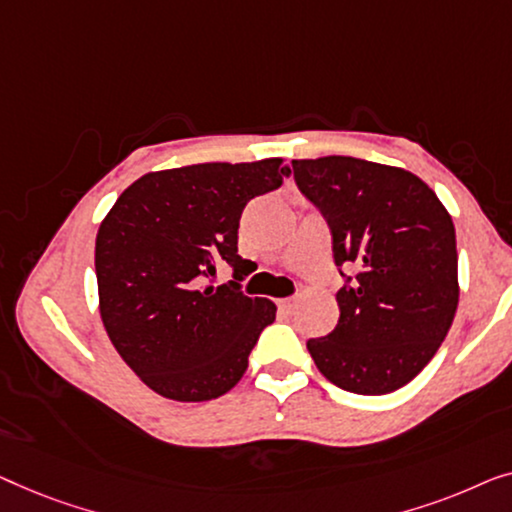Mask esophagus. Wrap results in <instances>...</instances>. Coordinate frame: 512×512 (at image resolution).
Instances as JSON below:
<instances>
[{
	"label": "esophagus",
	"instance_id": "1",
	"mask_svg": "<svg viewBox=\"0 0 512 512\" xmlns=\"http://www.w3.org/2000/svg\"><path fill=\"white\" fill-rule=\"evenodd\" d=\"M278 306L283 308L285 313H292V311H294V306H297V299H280V301H278Z\"/></svg>",
	"mask_w": 512,
	"mask_h": 512
}]
</instances>
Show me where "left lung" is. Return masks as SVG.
I'll use <instances>...</instances> for the list:
<instances>
[{"mask_svg": "<svg viewBox=\"0 0 512 512\" xmlns=\"http://www.w3.org/2000/svg\"><path fill=\"white\" fill-rule=\"evenodd\" d=\"M294 181L331 229L334 262L357 268L336 292L334 331L306 343L336 387L387 394L410 383L455 320L457 239L436 192L406 169L329 155L292 160Z\"/></svg>", "mask_w": 512, "mask_h": 512, "instance_id": "left-lung-1", "label": "left lung"}]
</instances>
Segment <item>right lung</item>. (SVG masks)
<instances>
[{
    "instance_id": "obj_1",
    "label": "right lung",
    "mask_w": 512,
    "mask_h": 512,
    "mask_svg": "<svg viewBox=\"0 0 512 512\" xmlns=\"http://www.w3.org/2000/svg\"><path fill=\"white\" fill-rule=\"evenodd\" d=\"M280 160L208 162L141 176L97 232L99 311L115 350L150 390L211 401L248 369L259 334L276 320L269 299L241 292L239 220L250 199L278 190ZM232 265L235 280L212 285Z\"/></svg>"
}]
</instances>
